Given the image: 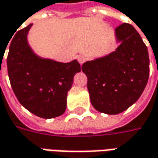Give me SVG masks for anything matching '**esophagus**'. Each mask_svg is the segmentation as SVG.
Segmentation results:
<instances>
[{
	"instance_id": "esophagus-1",
	"label": "esophagus",
	"mask_w": 158,
	"mask_h": 158,
	"mask_svg": "<svg viewBox=\"0 0 158 158\" xmlns=\"http://www.w3.org/2000/svg\"><path fill=\"white\" fill-rule=\"evenodd\" d=\"M77 59H78V61L80 64H82L84 61L85 60V57L84 55H79L78 57H77Z\"/></svg>"
}]
</instances>
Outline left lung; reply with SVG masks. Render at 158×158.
Returning a JSON list of instances; mask_svg holds the SVG:
<instances>
[{"instance_id": "obj_1", "label": "left lung", "mask_w": 158, "mask_h": 158, "mask_svg": "<svg viewBox=\"0 0 158 158\" xmlns=\"http://www.w3.org/2000/svg\"><path fill=\"white\" fill-rule=\"evenodd\" d=\"M114 35L120 43L114 52L82 65L91 103L106 114H120L132 106L142 95L150 75L148 49L136 30L123 23Z\"/></svg>"}]
</instances>
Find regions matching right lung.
Listing matches in <instances>:
<instances>
[{
  "label": "right lung",
  "instance_id": "add662e5",
  "mask_svg": "<svg viewBox=\"0 0 158 158\" xmlns=\"http://www.w3.org/2000/svg\"><path fill=\"white\" fill-rule=\"evenodd\" d=\"M32 23L18 30L10 42L7 65L9 81L19 102L36 116L51 119L66 109L67 93L79 63L57 62L36 55L27 35ZM10 41V40H9Z\"/></svg>",
  "mask_w": 158,
  "mask_h": 158
}]
</instances>
